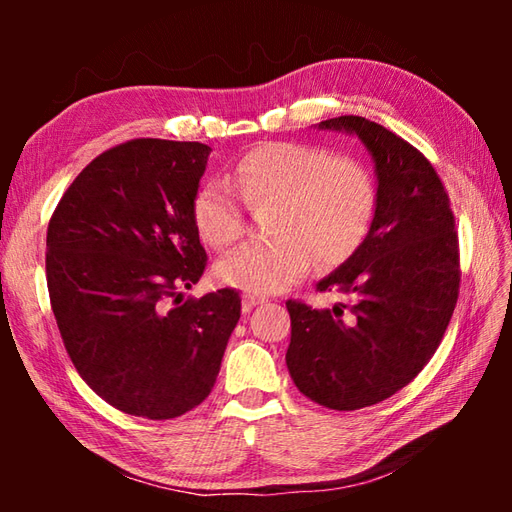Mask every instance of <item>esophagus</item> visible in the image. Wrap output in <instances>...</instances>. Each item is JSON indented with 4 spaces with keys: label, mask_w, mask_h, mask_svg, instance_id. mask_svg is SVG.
Returning <instances> with one entry per match:
<instances>
[{
    "label": "esophagus",
    "mask_w": 512,
    "mask_h": 512,
    "mask_svg": "<svg viewBox=\"0 0 512 512\" xmlns=\"http://www.w3.org/2000/svg\"><path fill=\"white\" fill-rule=\"evenodd\" d=\"M259 303H264L262 297H253V295H244L242 297V310L244 312H250L255 306H259Z\"/></svg>",
    "instance_id": "1"
}]
</instances>
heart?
I'll return each instance as SVG.
<instances>
[{"instance_id":"b5f03b06","label":"heart","mask_w":512,"mask_h":512,"mask_svg":"<svg viewBox=\"0 0 512 512\" xmlns=\"http://www.w3.org/2000/svg\"><path fill=\"white\" fill-rule=\"evenodd\" d=\"M232 184L204 180L191 200V220L204 244L224 250L244 233V211L270 206L264 242L235 248L215 264L228 288L270 295L306 275L312 259L328 268L363 246L378 213V182L365 162L295 140L262 143L235 162ZM236 190L233 192L230 187Z\"/></svg>"}]
</instances>
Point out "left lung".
Instances as JSON below:
<instances>
[{"mask_svg": "<svg viewBox=\"0 0 512 512\" xmlns=\"http://www.w3.org/2000/svg\"><path fill=\"white\" fill-rule=\"evenodd\" d=\"M321 127L352 132L372 151L378 213L363 246L317 284L347 303L286 301V363L303 396L354 411L394 396L436 354L460 295V242L449 193L416 147L363 116Z\"/></svg>", "mask_w": 512, "mask_h": 512, "instance_id": "8db88e82", "label": "left lung"}]
</instances>
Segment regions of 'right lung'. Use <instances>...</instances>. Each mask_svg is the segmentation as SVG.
Instances as JSON below:
<instances>
[{
  "label": "right lung",
  "mask_w": 512,
  "mask_h": 512,
  "mask_svg": "<svg viewBox=\"0 0 512 512\" xmlns=\"http://www.w3.org/2000/svg\"><path fill=\"white\" fill-rule=\"evenodd\" d=\"M209 151L127 140L96 156L50 217L46 279L63 345L129 416L169 420L204 402L242 314L235 288L180 303L206 268L191 200Z\"/></svg>",
  "instance_id": "1"
}]
</instances>
